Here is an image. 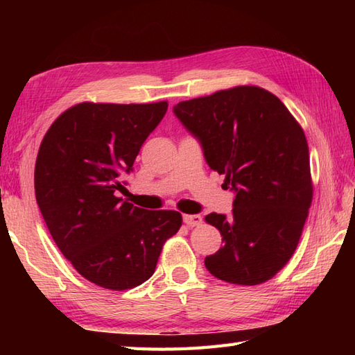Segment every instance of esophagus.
Wrapping results in <instances>:
<instances>
[{
    "instance_id": "34e87169",
    "label": "esophagus",
    "mask_w": 355,
    "mask_h": 355,
    "mask_svg": "<svg viewBox=\"0 0 355 355\" xmlns=\"http://www.w3.org/2000/svg\"><path fill=\"white\" fill-rule=\"evenodd\" d=\"M183 221L186 225H189V227H195V225H200L202 223V218L201 215H184Z\"/></svg>"
}]
</instances>
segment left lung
<instances>
[{"instance_id":"obj_1","label":"left lung","mask_w":355,"mask_h":355,"mask_svg":"<svg viewBox=\"0 0 355 355\" xmlns=\"http://www.w3.org/2000/svg\"><path fill=\"white\" fill-rule=\"evenodd\" d=\"M173 114L235 192L232 216H206L224 241L206 268L229 284L268 281L296 250L311 206L304 130L275 94L254 85L180 102Z\"/></svg>"}]
</instances>
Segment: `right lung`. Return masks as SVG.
<instances>
[{"label":"right lung","mask_w":355,"mask_h":355,"mask_svg":"<svg viewBox=\"0 0 355 355\" xmlns=\"http://www.w3.org/2000/svg\"><path fill=\"white\" fill-rule=\"evenodd\" d=\"M168 102L93 103L64 111L44 135L35 193L51 238L78 273L108 290L154 275L166 239L182 227L175 210H146L116 197Z\"/></svg>","instance_id":"obj_1"}]
</instances>
